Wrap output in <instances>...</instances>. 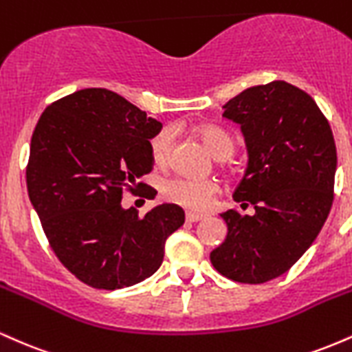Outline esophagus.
Masks as SVG:
<instances>
[{"instance_id":"esophagus-1","label":"esophagus","mask_w":352,"mask_h":352,"mask_svg":"<svg viewBox=\"0 0 352 352\" xmlns=\"http://www.w3.org/2000/svg\"><path fill=\"white\" fill-rule=\"evenodd\" d=\"M185 218H187V221H190V223H195V221L204 220V215H199V213H192V212H188L187 215H185Z\"/></svg>"}]
</instances>
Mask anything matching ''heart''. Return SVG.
Segmentation results:
<instances>
[{"instance_id":"obj_1","label":"heart","mask_w":352,"mask_h":352,"mask_svg":"<svg viewBox=\"0 0 352 352\" xmlns=\"http://www.w3.org/2000/svg\"><path fill=\"white\" fill-rule=\"evenodd\" d=\"M200 135L207 144L210 152L217 159H228L235 151V140L221 129L205 125L200 129ZM173 144L172 129L165 127L157 132L151 140L152 159L157 165H167L170 160ZM218 185L215 180L210 179H192V177H173L164 182L162 193L167 200L179 204L188 210L201 212L213 204Z\"/></svg>"}]
</instances>
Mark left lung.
<instances>
[{"label":"left lung","instance_id":"left-lung-1","mask_svg":"<svg viewBox=\"0 0 352 352\" xmlns=\"http://www.w3.org/2000/svg\"><path fill=\"white\" fill-rule=\"evenodd\" d=\"M240 125L248 167L233 200L254 215L221 213L228 233L210 253L215 270L258 285L281 276L316 240L333 205V132L309 94L285 80L245 89L223 107Z\"/></svg>","mask_w":352,"mask_h":352}]
</instances>
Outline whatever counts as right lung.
<instances>
[{"label": "right lung", "mask_w": 352, "mask_h": 352, "mask_svg": "<svg viewBox=\"0 0 352 352\" xmlns=\"http://www.w3.org/2000/svg\"><path fill=\"white\" fill-rule=\"evenodd\" d=\"M159 131L162 124L100 87L56 100L36 124L28 195L56 256L92 288L120 289L152 276L165 240L184 225L175 204L145 217L120 204L124 190L135 192L152 170L151 139Z\"/></svg>", "instance_id": "obj_1"}]
</instances>
